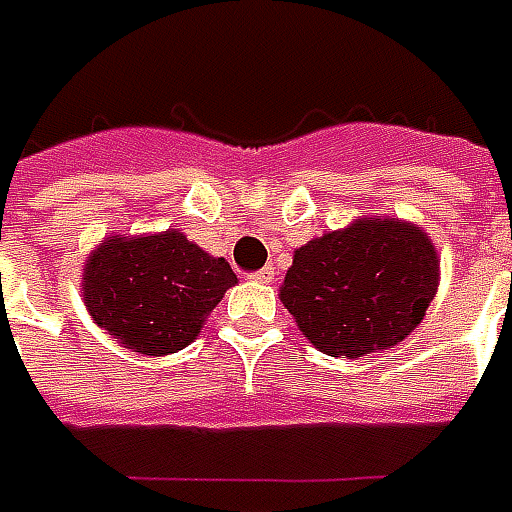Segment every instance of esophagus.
I'll use <instances>...</instances> for the list:
<instances>
[{"label":"esophagus","mask_w":512,"mask_h":512,"mask_svg":"<svg viewBox=\"0 0 512 512\" xmlns=\"http://www.w3.org/2000/svg\"><path fill=\"white\" fill-rule=\"evenodd\" d=\"M250 278H253V281H259V284H270V281H273V278H275V270H273V267H264V270H259V273H253V275H250Z\"/></svg>","instance_id":"34e87169"}]
</instances>
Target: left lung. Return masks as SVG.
<instances>
[{
	"label": "left lung",
	"instance_id": "obj_1",
	"mask_svg": "<svg viewBox=\"0 0 512 512\" xmlns=\"http://www.w3.org/2000/svg\"><path fill=\"white\" fill-rule=\"evenodd\" d=\"M438 256L424 231L364 217L295 250L281 300L320 353L361 358L389 350L424 320Z\"/></svg>",
	"mask_w": 512,
	"mask_h": 512
}]
</instances>
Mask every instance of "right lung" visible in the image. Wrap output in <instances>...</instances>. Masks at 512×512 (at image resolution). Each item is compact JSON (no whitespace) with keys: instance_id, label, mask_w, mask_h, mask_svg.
I'll return each mask as SVG.
<instances>
[{"instance_id":"obj_1","label":"right lung","mask_w":512,"mask_h":512,"mask_svg":"<svg viewBox=\"0 0 512 512\" xmlns=\"http://www.w3.org/2000/svg\"><path fill=\"white\" fill-rule=\"evenodd\" d=\"M237 275L226 259L176 228L154 237H107L85 264V303L99 328L132 353H176L201 333Z\"/></svg>"}]
</instances>
